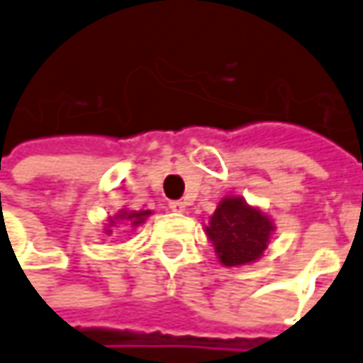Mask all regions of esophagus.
<instances>
[{
	"mask_svg": "<svg viewBox=\"0 0 363 363\" xmlns=\"http://www.w3.org/2000/svg\"><path fill=\"white\" fill-rule=\"evenodd\" d=\"M169 210L177 211V213H184L186 211V203L182 199H174V201H169Z\"/></svg>",
	"mask_w": 363,
	"mask_h": 363,
	"instance_id": "obj_1",
	"label": "esophagus"
}]
</instances>
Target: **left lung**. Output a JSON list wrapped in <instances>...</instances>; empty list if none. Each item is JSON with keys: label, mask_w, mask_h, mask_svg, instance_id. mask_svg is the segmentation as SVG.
<instances>
[{"label": "left lung", "mask_w": 363, "mask_h": 363, "mask_svg": "<svg viewBox=\"0 0 363 363\" xmlns=\"http://www.w3.org/2000/svg\"><path fill=\"white\" fill-rule=\"evenodd\" d=\"M223 266L252 264L267 247L274 223L242 198L221 199L206 228Z\"/></svg>", "instance_id": "obj_1"}]
</instances>
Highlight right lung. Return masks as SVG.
Here are the masks:
<instances>
[{"mask_svg":"<svg viewBox=\"0 0 363 363\" xmlns=\"http://www.w3.org/2000/svg\"><path fill=\"white\" fill-rule=\"evenodd\" d=\"M150 213H152V211H150V210H145V211H130V213H128V211H121V213H118V216H116L113 220L109 221L108 228H111V225H116V221H130L131 225H140V223H143V220H145V218H147ZM106 232L111 233V230H106Z\"/></svg>","mask_w":363,"mask_h":363,"instance_id":"1","label":"right lung"}]
</instances>
